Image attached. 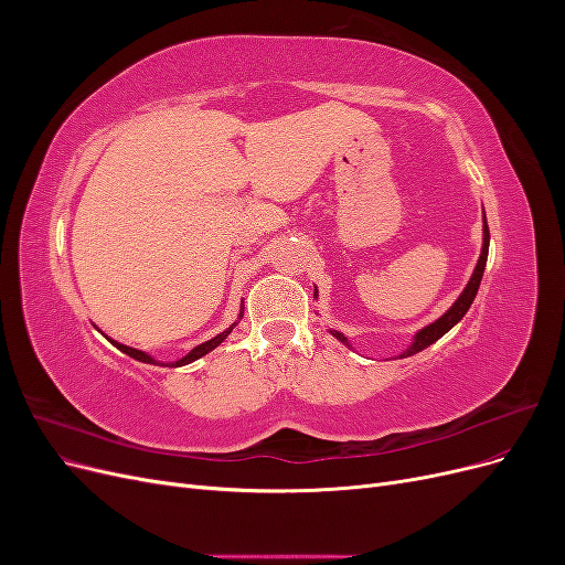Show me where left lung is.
Segmentation results:
<instances>
[{"mask_svg":"<svg viewBox=\"0 0 565 565\" xmlns=\"http://www.w3.org/2000/svg\"><path fill=\"white\" fill-rule=\"evenodd\" d=\"M488 247H490V231H488V221H486V214H483V247H481V256H478L476 268H473V273H471V278H469L467 287L461 289V295L455 299V303L450 306V309H448L446 313H443L440 318H436L434 322L426 324V328H422V330L415 332L413 341H409V347L401 353V358L415 355V353L424 351L426 347L436 344V341H438L443 334L450 332V330L455 328V324L467 316V311L471 309V303H473V299H476L478 285H481V280H483V270H486V262H488ZM316 299H318V292H316ZM330 334L337 337V339L341 341V344H347V347L351 349V341H349L347 334H341L339 330H330Z\"/></svg>","mask_w":565,"mask_h":565,"instance_id":"left-lung-1","label":"left lung"}]
</instances>
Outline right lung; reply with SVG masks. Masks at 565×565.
<instances>
[{"mask_svg": "<svg viewBox=\"0 0 565 565\" xmlns=\"http://www.w3.org/2000/svg\"><path fill=\"white\" fill-rule=\"evenodd\" d=\"M243 309H241V316H237V320H241L243 318ZM235 324L237 322H233L231 324V328L228 330H224V332H221V334H216L214 339H207V341H202V344H198L195 349H191V351H188L183 358H179V361H174V363H160V361H156V358H152L150 353H146V351H139V349H131V347H125V344H119V341H113V344L119 349V351H122V353H127V355H131L134 358V361H139V363H150V365H172V367H181V365H188V363H193V361H198V358H202V355H207L210 351H214L218 344H221V341H224L231 332H233V328H235Z\"/></svg>", "mask_w": 565, "mask_h": 565, "instance_id": "obj_1", "label": "right lung"}]
</instances>
